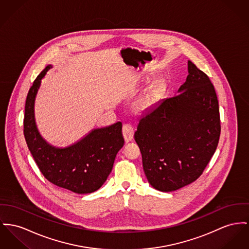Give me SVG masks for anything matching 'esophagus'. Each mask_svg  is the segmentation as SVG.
Masks as SVG:
<instances>
[{"label": "esophagus", "instance_id": "34e87169", "mask_svg": "<svg viewBox=\"0 0 249 249\" xmlns=\"http://www.w3.org/2000/svg\"><path fill=\"white\" fill-rule=\"evenodd\" d=\"M123 135H124L125 142H129L132 140L133 136H134V129L130 124H126L123 125Z\"/></svg>", "mask_w": 249, "mask_h": 249}]
</instances>
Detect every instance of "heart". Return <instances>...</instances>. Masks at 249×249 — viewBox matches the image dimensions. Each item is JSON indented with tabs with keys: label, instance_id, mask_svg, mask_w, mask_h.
<instances>
[{
	"label": "heart",
	"instance_id": "b5f03b06",
	"mask_svg": "<svg viewBox=\"0 0 249 249\" xmlns=\"http://www.w3.org/2000/svg\"><path fill=\"white\" fill-rule=\"evenodd\" d=\"M142 107H143V103H139V104H138V106H137V108L141 109Z\"/></svg>",
	"mask_w": 249,
	"mask_h": 249
}]
</instances>
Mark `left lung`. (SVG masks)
Wrapping results in <instances>:
<instances>
[{
    "label": "left lung",
    "instance_id": "left-lung-1",
    "mask_svg": "<svg viewBox=\"0 0 249 249\" xmlns=\"http://www.w3.org/2000/svg\"><path fill=\"white\" fill-rule=\"evenodd\" d=\"M188 71L179 93L149 108L134 134L148 182L160 192L176 191L196 181L219 142L221 124L214 87L190 60Z\"/></svg>",
    "mask_w": 249,
    "mask_h": 249
}]
</instances>
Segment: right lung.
<instances>
[{
  "label": "right lung",
  "mask_w": 249,
  "mask_h": 249,
  "mask_svg": "<svg viewBox=\"0 0 249 249\" xmlns=\"http://www.w3.org/2000/svg\"><path fill=\"white\" fill-rule=\"evenodd\" d=\"M52 66L46 67L30 88L23 120V134L34 160L51 183L75 194L97 191L109 176L117 153L124 146L122 123L93 129L76 143L57 148L50 145L37 131L34 105L41 79Z\"/></svg>",
  "instance_id": "right-lung-1"
}]
</instances>
